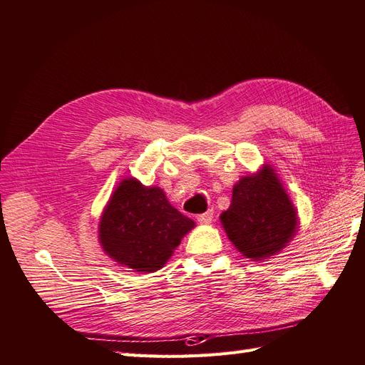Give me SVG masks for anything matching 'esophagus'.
<instances>
[{"label":"esophagus","instance_id":"1","mask_svg":"<svg viewBox=\"0 0 365 365\" xmlns=\"http://www.w3.org/2000/svg\"><path fill=\"white\" fill-rule=\"evenodd\" d=\"M197 221L200 224H210L211 221H213V210H208L205 211V213H202L197 216Z\"/></svg>","mask_w":365,"mask_h":365}]
</instances>
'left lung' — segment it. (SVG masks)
<instances>
[{
  "instance_id": "1",
  "label": "left lung",
  "mask_w": 365,
  "mask_h": 365,
  "mask_svg": "<svg viewBox=\"0 0 365 365\" xmlns=\"http://www.w3.org/2000/svg\"><path fill=\"white\" fill-rule=\"evenodd\" d=\"M221 222L245 258L261 261L286 247L297 232L299 217L274 168L264 165L233 186L232 203Z\"/></svg>"
}]
</instances>
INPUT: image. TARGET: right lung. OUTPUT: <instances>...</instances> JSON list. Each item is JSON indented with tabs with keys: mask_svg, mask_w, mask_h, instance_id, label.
Masks as SVG:
<instances>
[{
	"mask_svg": "<svg viewBox=\"0 0 365 365\" xmlns=\"http://www.w3.org/2000/svg\"><path fill=\"white\" fill-rule=\"evenodd\" d=\"M194 221L174 208L158 186L124 179L116 186L99 222V242L118 264L155 272L173 257Z\"/></svg>",
	"mask_w": 365,
	"mask_h": 365,
	"instance_id": "right-lung-1",
	"label": "right lung"
}]
</instances>
